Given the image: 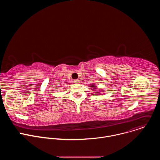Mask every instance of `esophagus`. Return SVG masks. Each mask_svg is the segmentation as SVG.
Returning a JSON list of instances; mask_svg holds the SVG:
<instances>
[{
	"label": "esophagus",
	"mask_w": 160,
	"mask_h": 160,
	"mask_svg": "<svg viewBox=\"0 0 160 160\" xmlns=\"http://www.w3.org/2000/svg\"><path fill=\"white\" fill-rule=\"evenodd\" d=\"M74 83H80V80H78V79H76V80H74Z\"/></svg>",
	"instance_id": "34e87169"
}]
</instances>
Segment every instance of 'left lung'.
<instances>
[{
	"mask_svg": "<svg viewBox=\"0 0 160 160\" xmlns=\"http://www.w3.org/2000/svg\"><path fill=\"white\" fill-rule=\"evenodd\" d=\"M91 87H94V88H95V86H94V85H92V86H91Z\"/></svg>",
	"mask_w": 160,
	"mask_h": 160,
	"instance_id": "obj_1",
	"label": "left lung"
}]
</instances>
